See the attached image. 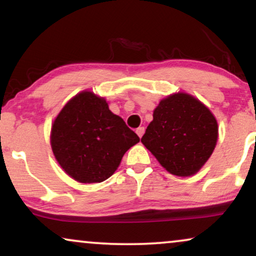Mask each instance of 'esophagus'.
I'll return each mask as SVG.
<instances>
[{"mask_svg": "<svg viewBox=\"0 0 256 256\" xmlns=\"http://www.w3.org/2000/svg\"><path fill=\"white\" fill-rule=\"evenodd\" d=\"M144 130H146L144 127H138V129H136V134L138 135L140 138H141L142 136H143V134H144Z\"/></svg>", "mask_w": 256, "mask_h": 256, "instance_id": "34e87169", "label": "esophagus"}]
</instances>
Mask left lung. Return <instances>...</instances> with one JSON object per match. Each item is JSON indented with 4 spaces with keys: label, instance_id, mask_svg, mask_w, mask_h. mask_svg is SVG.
<instances>
[{
    "label": "left lung",
    "instance_id": "obj_1",
    "mask_svg": "<svg viewBox=\"0 0 256 256\" xmlns=\"http://www.w3.org/2000/svg\"><path fill=\"white\" fill-rule=\"evenodd\" d=\"M141 142L166 171L192 176L212 155L218 124L204 104L186 93L171 94L154 110Z\"/></svg>",
    "mask_w": 256,
    "mask_h": 256
}]
</instances>
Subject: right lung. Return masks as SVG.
Returning a JSON list of instances; mask_svg holds the SVG:
<instances>
[{"mask_svg":"<svg viewBox=\"0 0 256 256\" xmlns=\"http://www.w3.org/2000/svg\"><path fill=\"white\" fill-rule=\"evenodd\" d=\"M140 142L104 98L84 90L72 98L51 128V146L62 170L79 183L106 180L126 152Z\"/></svg>","mask_w":256,"mask_h":256,"instance_id":"obj_1","label":"right lung"}]
</instances>
